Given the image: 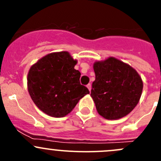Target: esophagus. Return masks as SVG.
I'll return each instance as SVG.
<instances>
[{
  "label": "esophagus",
  "instance_id": "1",
  "mask_svg": "<svg viewBox=\"0 0 161 161\" xmlns=\"http://www.w3.org/2000/svg\"><path fill=\"white\" fill-rule=\"evenodd\" d=\"M87 86V88H88L89 89V90H91V84L90 83H89V84H87V86Z\"/></svg>",
  "mask_w": 161,
  "mask_h": 161
}]
</instances>
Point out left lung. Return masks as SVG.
Masks as SVG:
<instances>
[{"label": "left lung", "mask_w": 161, "mask_h": 161, "mask_svg": "<svg viewBox=\"0 0 161 161\" xmlns=\"http://www.w3.org/2000/svg\"><path fill=\"white\" fill-rule=\"evenodd\" d=\"M95 81L91 97L97 111L108 120L123 118L139 103L142 81L129 64L114 58L98 61L93 65Z\"/></svg>", "instance_id": "left-lung-1"}]
</instances>
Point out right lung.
<instances>
[{"mask_svg": "<svg viewBox=\"0 0 161 161\" xmlns=\"http://www.w3.org/2000/svg\"><path fill=\"white\" fill-rule=\"evenodd\" d=\"M76 63L69 52L62 51L47 54L31 67L27 79L29 92L35 104L47 114L64 117L90 93L81 85V73L74 69Z\"/></svg>", "mask_w": 161, "mask_h": 161, "instance_id": "1", "label": "right lung"}]
</instances>
